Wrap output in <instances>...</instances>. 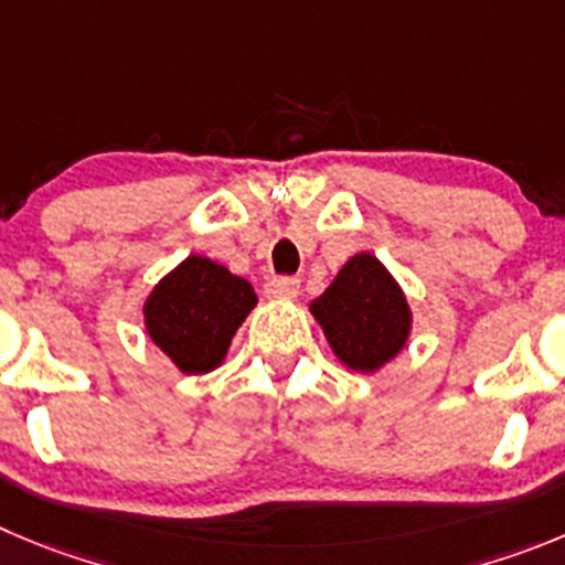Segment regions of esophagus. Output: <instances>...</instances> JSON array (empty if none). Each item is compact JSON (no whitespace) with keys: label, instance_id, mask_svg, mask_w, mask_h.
I'll use <instances>...</instances> for the list:
<instances>
[{"label":"esophagus","instance_id":"esophagus-1","mask_svg":"<svg viewBox=\"0 0 565 565\" xmlns=\"http://www.w3.org/2000/svg\"><path fill=\"white\" fill-rule=\"evenodd\" d=\"M298 292H300V281H298V278L278 276V278H270V281L265 284V295H267V298L292 300V298H298Z\"/></svg>","mask_w":565,"mask_h":565}]
</instances>
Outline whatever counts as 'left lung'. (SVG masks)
I'll return each instance as SVG.
<instances>
[{
    "instance_id": "obj_1",
    "label": "left lung",
    "mask_w": 565,
    "mask_h": 565,
    "mask_svg": "<svg viewBox=\"0 0 565 565\" xmlns=\"http://www.w3.org/2000/svg\"><path fill=\"white\" fill-rule=\"evenodd\" d=\"M337 360L351 371L376 373L404 345L413 312L402 287L371 253H356L309 303Z\"/></svg>"
}]
</instances>
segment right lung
<instances>
[{"instance_id": "right-lung-1", "label": "right lung", "mask_w": 565, "mask_h": 565, "mask_svg": "<svg viewBox=\"0 0 565 565\" xmlns=\"http://www.w3.org/2000/svg\"><path fill=\"white\" fill-rule=\"evenodd\" d=\"M253 307L256 292L245 278L205 256H189L152 287L145 300V326L178 371L198 376L225 360Z\"/></svg>"}]
</instances>
